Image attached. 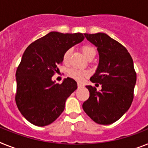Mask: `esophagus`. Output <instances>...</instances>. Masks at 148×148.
Segmentation results:
<instances>
[{"label": "esophagus", "instance_id": "1", "mask_svg": "<svg viewBox=\"0 0 148 148\" xmlns=\"http://www.w3.org/2000/svg\"><path fill=\"white\" fill-rule=\"evenodd\" d=\"M77 86L79 88H83V86H83L82 83H77Z\"/></svg>", "mask_w": 148, "mask_h": 148}]
</instances>
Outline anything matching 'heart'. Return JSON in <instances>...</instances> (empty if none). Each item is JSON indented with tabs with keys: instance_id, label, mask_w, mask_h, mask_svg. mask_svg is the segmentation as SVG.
I'll use <instances>...</instances> for the list:
<instances>
[{
	"instance_id": "1",
	"label": "heart",
	"mask_w": 148,
	"mask_h": 148,
	"mask_svg": "<svg viewBox=\"0 0 148 148\" xmlns=\"http://www.w3.org/2000/svg\"><path fill=\"white\" fill-rule=\"evenodd\" d=\"M81 51L83 52V55H84L87 59H88L91 56L95 55V51L93 47H91L90 45H83L81 47ZM71 54V49H68L65 51L63 54V62L65 63L68 62L70 58ZM69 75L71 77L74 78V79H77V80H82L84 77H86L88 75V72L85 71H80L78 69H70L69 71Z\"/></svg>"
}]
</instances>
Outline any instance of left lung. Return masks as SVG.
I'll return each instance as SVG.
<instances>
[{
	"mask_svg": "<svg viewBox=\"0 0 148 148\" xmlns=\"http://www.w3.org/2000/svg\"><path fill=\"white\" fill-rule=\"evenodd\" d=\"M97 47L99 63L90 80L101 84V91L86 86L89 97L83 104L87 115L99 124H111L127 112L133 100L136 73L133 59L121 44L103 33H86Z\"/></svg>",
	"mask_w": 148,
	"mask_h": 148,
	"instance_id": "8db88e82",
	"label": "left lung"
}]
</instances>
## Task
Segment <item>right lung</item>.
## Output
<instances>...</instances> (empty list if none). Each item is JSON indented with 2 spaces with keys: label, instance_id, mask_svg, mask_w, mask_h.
<instances>
[{
  "label": "right lung",
  "instance_id": "add662e5",
  "mask_svg": "<svg viewBox=\"0 0 148 148\" xmlns=\"http://www.w3.org/2000/svg\"><path fill=\"white\" fill-rule=\"evenodd\" d=\"M84 35L51 32L24 51L15 74V102L31 124L44 127L53 123L64 111L67 98L77 88L72 78H65L59 84L52 77L63 61L65 51L81 42Z\"/></svg>",
  "mask_w": 148,
  "mask_h": 148
}]
</instances>
